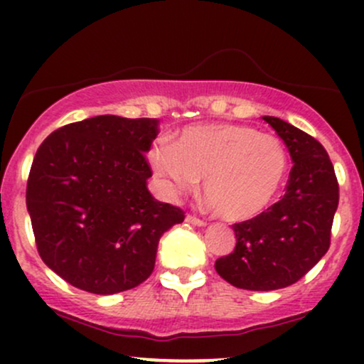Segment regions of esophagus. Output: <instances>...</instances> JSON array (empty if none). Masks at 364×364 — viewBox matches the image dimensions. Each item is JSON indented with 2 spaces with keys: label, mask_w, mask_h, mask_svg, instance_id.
<instances>
[{
  "label": "esophagus",
  "mask_w": 364,
  "mask_h": 364,
  "mask_svg": "<svg viewBox=\"0 0 364 364\" xmlns=\"http://www.w3.org/2000/svg\"><path fill=\"white\" fill-rule=\"evenodd\" d=\"M186 223H190V224H193V225H200V228L207 224L205 220L200 219V217H196V215H186Z\"/></svg>",
  "instance_id": "obj_1"
}]
</instances>
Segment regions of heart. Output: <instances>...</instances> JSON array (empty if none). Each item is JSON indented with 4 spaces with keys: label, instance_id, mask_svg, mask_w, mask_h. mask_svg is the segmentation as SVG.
<instances>
[{
    "label": "heart",
    "instance_id": "b5f03b06",
    "mask_svg": "<svg viewBox=\"0 0 364 364\" xmlns=\"http://www.w3.org/2000/svg\"><path fill=\"white\" fill-rule=\"evenodd\" d=\"M150 164L173 195L203 191L220 217L250 220L274 205L289 174V152L277 136L236 123L191 124L173 144L157 141Z\"/></svg>",
    "mask_w": 364,
    "mask_h": 364
}]
</instances>
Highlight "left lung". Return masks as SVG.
Returning a JSON list of instances; mask_svg holds the SVG:
<instances>
[{"label":"left lung","mask_w":364,"mask_h":364,"mask_svg":"<svg viewBox=\"0 0 364 364\" xmlns=\"http://www.w3.org/2000/svg\"><path fill=\"white\" fill-rule=\"evenodd\" d=\"M284 140L292 168L286 195L255 219L232 225L235 252L217 258L224 281L248 291H274L298 282L330 246L339 183L318 140L281 118L263 116Z\"/></svg>","instance_id":"8db88e82"}]
</instances>
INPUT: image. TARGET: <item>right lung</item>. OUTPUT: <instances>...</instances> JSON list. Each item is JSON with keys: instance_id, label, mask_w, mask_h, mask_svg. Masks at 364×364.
<instances>
[{"instance_id": "obj_1", "label": "right lung", "mask_w": 364, "mask_h": 364, "mask_svg": "<svg viewBox=\"0 0 364 364\" xmlns=\"http://www.w3.org/2000/svg\"><path fill=\"white\" fill-rule=\"evenodd\" d=\"M159 119L95 116L58 128L37 149L27 181L37 252L78 289L116 294L156 265L161 236L185 212L147 190L145 152Z\"/></svg>"}]
</instances>
